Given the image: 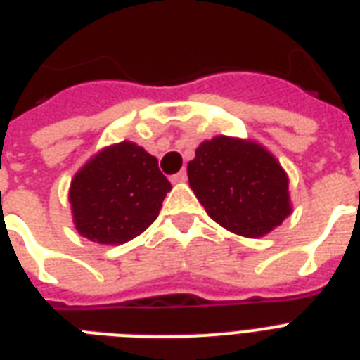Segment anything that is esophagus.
Returning a JSON list of instances; mask_svg holds the SVG:
<instances>
[{
    "instance_id": "34e87169",
    "label": "esophagus",
    "mask_w": 360,
    "mask_h": 360,
    "mask_svg": "<svg viewBox=\"0 0 360 360\" xmlns=\"http://www.w3.org/2000/svg\"><path fill=\"white\" fill-rule=\"evenodd\" d=\"M172 181H174V183H185V181H186V172H185V169H181L179 174L172 175Z\"/></svg>"
}]
</instances>
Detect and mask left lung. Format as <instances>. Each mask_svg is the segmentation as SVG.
Instances as JSON below:
<instances>
[{
    "instance_id": "left-lung-1",
    "label": "left lung",
    "mask_w": 360,
    "mask_h": 360,
    "mask_svg": "<svg viewBox=\"0 0 360 360\" xmlns=\"http://www.w3.org/2000/svg\"><path fill=\"white\" fill-rule=\"evenodd\" d=\"M188 183L207 215L234 234L259 238L289 217V181L260 145L213 137L188 162Z\"/></svg>"
}]
</instances>
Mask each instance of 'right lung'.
I'll return each mask as SVG.
<instances>
[{"label": "right lung", "mask_w": 360, "mask_h": 360, "mask_svg": "<svg viewBox=\"0 0 360 360\" xmlns=\"http://www.w3.org/2000/svg\"><path fill=\"white\" fill-rule=\"evenodd\" d=\"M172 185L136 143L107 147L73 177L70 202L79 234L117 245L155 223Z\"/></svg>", "instance_id": "add662e5"}]
</instances>
